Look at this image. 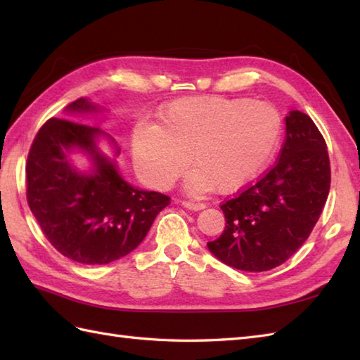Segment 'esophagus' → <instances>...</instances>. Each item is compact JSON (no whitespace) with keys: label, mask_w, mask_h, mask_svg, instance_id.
<instances>
[{"label":"esophagus","mask_w":360,"mask_h":360,"mask_svg":"<svg viewBox=\"0 0 360 360\" xmlns=\"http://www.w3.org/2000/svg\"><path fill=\"white\" fill-rule=\"evenodd\" d=\"M182 205H184L186 209H188V210H195V212H198V210H202V209H205V205L202 204V202H192V201H182Z\"/></svg>","instance_id":"esophagus-1"}]
</instances>
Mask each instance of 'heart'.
Listing matches in <instances>:
<instances>
[{
  "label": "heart",
  "instance_id": "b5f03b06",
  "mask_svg": "<svg viewBox=\"0 0 360 360\" xmlns=\"http://www.w3.org/2000/svg\"><path fill=\"white\" fill-rule=\"evenodd\" d=\"M158 120L134 127V164L148 184L167 188L190 162V195L213 188L231 193L250 184L271 164L283 136L280 111L244 97L178 98L159 111Z\"/></svg>",
  "mask_w": 360,
  "mask_h": 360
}]
</instances>
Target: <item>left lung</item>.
Returning <instances> with one entry per match:
<instances>
[{
  "label": "left lung",
  "mask_w": 360,
  "mask_h": 360,
  "mask_svg": "<svg viewBox=\"0 0 360 360\" xmlns=\"http://www.w3.org/2000/svg\"><path fill=\"white\" fill-rule=\"evenodd\" d=\"M277 164L221 205L226 229L207 248L219 262L248 272L271 271L308 240L331 184L326 143L314 122L292 110Z\"/></svg>",
  "instance_id": "left-lung-1"
}]
</instances>
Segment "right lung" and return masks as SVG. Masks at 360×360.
<instances>
[{"label":"right lung","instance_id":"right-lung-1","mask_svg":"<svg viewBox=\"0 0 360 360\" xmlns=\"http://www.w3.org/2000/svg\"><path fill=\"white\" fill-rule=\"evenodd\" d=\"M86 97L70 103L66 114H103ZM106 140L112 155L100 142ZM75 154L90 160L86 171ZM120 148L101 128L49 119L30 147L26 164L27 202L46 238L60 254L82 264H108L128 255L147 236L170 198L129 184L119 172Z\"/></svg>","mask_w":360,"mask_h":360}]
</instances>
